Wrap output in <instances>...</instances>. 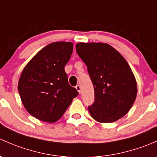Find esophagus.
Returning a JSON list of instances; mask_svg holds the SVG:
<instances>
[{
	"instance_id": "34e87169",
	"label": "esophagus",
	"mask_w": 157,
	"mask_h": 157,
	"mask_svg": "<svg viewBox=\"0 0 157 157\" xmlns=\"http://www.w3.org/2000/svg\"><path fill=\"white\" fill-rule=\"evenodd\" d=\"M76 89H77V90L79 93H81V87H80V85H77V86H76Z\"/></svg>"
}]
</instances>
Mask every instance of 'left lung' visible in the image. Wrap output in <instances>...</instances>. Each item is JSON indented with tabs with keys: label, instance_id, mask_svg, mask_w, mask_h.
Instances as JSON below:
<instances>
[{
	"label": "left lung",
	"instance_id": "obj_1",
	"mask_svg": "<svg viewBox=\"0 0 157 157\" xmlns=\"http://www.w3.org/2000/svg\"><path fill=\"white\" fill-rule=\"evenodd\" d=\"M77 55L87 66L94 87L95 100L88 107L92 118L111 123L126 115L137 96V83L124 57L113 47L101 42H80Z\"/></svg>",
	"mask_w": 157,
	"mask_h": 157
}]
</instances>
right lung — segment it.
Masks as SVG:
<instances>
[{
  "mask_svg": "<svg viewBox=\"0 0 157 157\" xmlns=\"http://www.w3.org/2000/svg\"><path fill=\"white\" fill-rule=\"evenodd\" d=\"M72 52V42L49 44L30 60L20 75L18 90L22 102L40 121H58L79 94L70 86L64 71Z\"/></svg>",
  "mask_w": 157,
  "mask_h": 157,
  "instance_id": "1",
  "label": "right lung"
}]
</instances>
